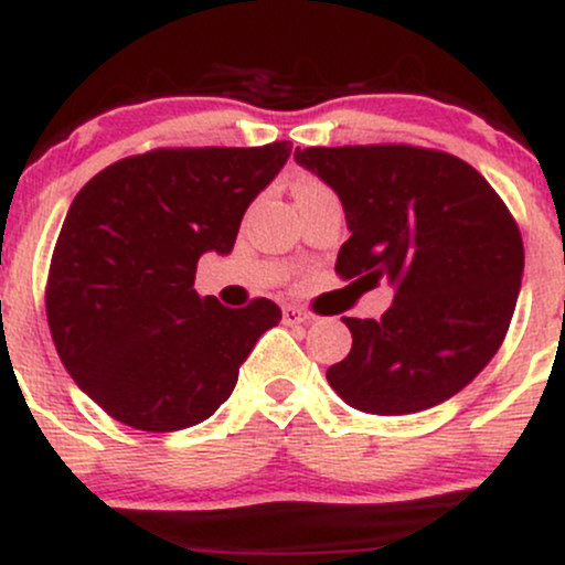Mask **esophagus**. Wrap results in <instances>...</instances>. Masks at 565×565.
<instances>
[{"label": "esophagus", "instance_id": "34e87169", "mask_svg": "<svg viewBox=\"0 0 565 565\" xmlns=\"http://www.w3.org/2000/svg\"><path fill=\"white\" fill-rule=\"evenodd\" d=\"M281 316H284V323H310L313 321V313H308V310H302V308H295V305H284Z\"/></svg>", "mask_w": 565, "mask_h": 565}]
</instances>
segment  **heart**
Listing matches in <instances>:
<instances>
[{"instance_id":"heart-1","label":"heart","mask_w":565,"mask_h":565,"mask_svg":"<svg viewBox=\"0 0 565 565\" xmlns=\"http://www.w3.org/2000/svg\"><path fill=\"white\" fill-rule=\"evenodd\" d=\"M316 188H327V185H321L319 180L305 178V180H300V185H297V193H302V191H316Z\"/></svg>"}]
</instances>
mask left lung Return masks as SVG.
Listing matches in <instances>:
<instances>
[{"instance_id": "8db88e82", "label": "left lung", "mask_w": 565, "mask_h": 565, "mask_svg": "<svg viewBox=\"0 0 565 565\" xmlns=\"http://www.w3.org/2000/svg\"><path fill=\"white\" fill-rule=\"evenodd\" d=\"M297 164L337 191L350 238L337 276L395 284L380 319L345 316L353 348L327 380L369 414H414L462 391L508 334L523 238L468 161L406 142L297 148Z\"/></svg>"}]
</instances>
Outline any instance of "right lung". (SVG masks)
Returning <instances> with one entry per match:
<instances>
[{"label":"right lung","instance_id":"right-lung-1","mask_svg":"<svg viewBox=\"0 0 565 565\" xmlns=\"http://www.w3.org/2000/svg\"><path fill=\"white\" fill-rule=\"evenodd\" d=\"M257 148H153L108 164L76 193L44 308L63 366L114 419L183 430L228 401L238 366L281 308H225L193 289L204 252L228 255L246 206L287 164Z\"/></svg>","mask_w":565,"mask_h":565}]
</instances>
